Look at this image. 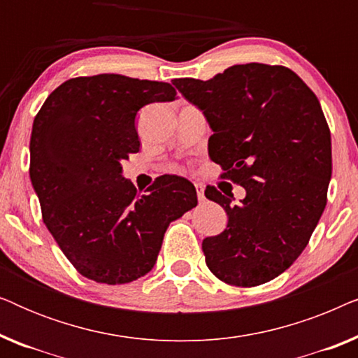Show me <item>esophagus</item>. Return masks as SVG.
I'll return each instance as SVG.
<instances>
[{
  "label": "esophagus",
  "mask_w": 358,
  "mask_h": 358,
  "mask_svg": "<svg viewBox=\"0 0 358 358\" xmlns=\"http://www.w3.org/2000/svg\"><path fill=\"white\" fill-rule=\"evenodd\" d=\"M195 190H197V199L199 202H205V185L195 182Z\"/></svg>",
  "instance_id": "esophagus-1"
}]
</instances>
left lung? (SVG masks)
<instances>
[{
	"instance_id": "1",
	"label": "left lung",
	"mask_w": 358,
	"mask_h": 358,
	"mask_svg": "<svg viewBox=\"0 0 358 358\" xmlns=\"http://www.w3.org/2000/svg\"><path fill=\"white\" fill-rule=\"evenodd\" d=\"M173 85L207 117L222 178L246 189L238 205L205 189L228 215L227 229L203 239L205 262L229 285H262L296 261L324 212L332 153L320 101L290 68L266 63Z\"/></svg>"
}]
</instances>
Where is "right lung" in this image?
Returning a JSON list of instances; mask_svg holds the SVG:
<instances>
[{
  "label": "right lung",
  "instance_id": "obj_1",
  "mask_svg": "<svg viewBox=\"0 0 358 358\" xmlns=\"http://www.w3.org/2000/svg\"><path fill=\"white\" fill-rule=\"evenodd\" d=\"M174 97L169 83L78 76L37 112L29 176L43 223L83 277L107 285L143 277L169 223L197 205L195 187L179 176H161L145 192L122 178L120 161L140 150L136 112Z\"/></svg>",
  "mask_w": 358,
  "mask_h": 358
}]
</instances>
